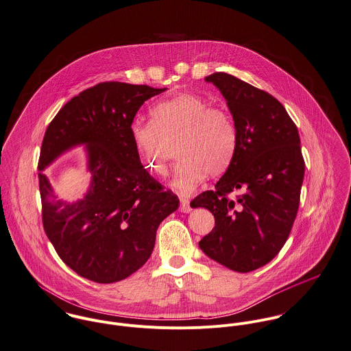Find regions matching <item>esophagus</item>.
<instances>
[{"label": "esophagus", "mask_w": 351, "mask_h": 351, "mask_svg": "<svg viewBox=\"0 0 351 351\" xmlns=\"http://www.w3.org/2000/svg\"><path fill=\"white\" fill-rule=\"evenodd\" d=\"M180 211L182 213H190L191 211V205L187 198H180Z\"/></svg>", "instance_id": "1"}]
</instances>
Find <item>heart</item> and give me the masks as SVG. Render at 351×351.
Listing matches in <instances>:
<instances>
[{
	"mask_svg": "<svg viewBox=\"0 0 351 351\" xmlns=\"http://www.w3.org/2000/svg\"><path fill=\"white\" fill-rule=\"evenodd\" d=\"M150 121H134L130 136L143 165L154 175L167 173L165 142L178 141L180 158L171 187L190 195L202 180L222 173L233 160L237 129L222 108L195 93H178L154 103Z\"/></svg>",
	"mask_w": 351,
	"mask_h": 351,
	"instance_id": "obj_1",
	"label": "heart"
}]
</instances>
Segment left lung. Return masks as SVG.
I'll return each instance as SVG.
<instances>
[{"mask_svg": "<svg viewBox=\"0 0 351 351\" xmlns=\"http://www.w3.org/2000/svg\"><path fill=\"white\" fill-rule=\"evenodd\" d=\"M205 80L226 100L237 146L214 190L191 202L215 218L199 248L219 265L248 273L271 262L291 230L305 172L300 136L285 107L267 92L221 71Z\"/></svg>", "mask_w": 351, "mask_h": 351, "instance_id": "left-lung-1", "label": "left lung"}]
</instances>
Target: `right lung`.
Instances as JSON below:
<instances>
[{"label":"right lung","mask_w":351,"mask_h":351,"mask_svg":"<svg viewBox=\"0 0 351 351\" xmlns=\"http://www.w3.org/2000/svg\"><path fill=\"white\" fill-rule=\"evenodd\" d=\"M165 89L97 84L68 101L46 130L38 165L43 226L82 278L112 283L136 273L152 255L158 225L179 208L142 167L130 136L141 106ZM78 145L86 147L88 190L81 200H58L43 171Z\"/></svg>","instance_id":"obj_1"}]
</instances>
